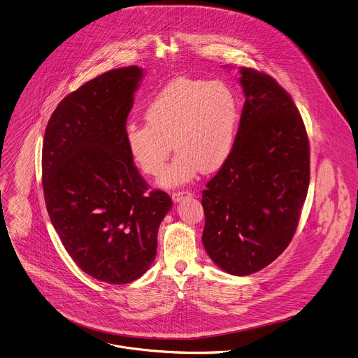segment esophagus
<instances>
[{
    "label": "esophagus",
    "mask_w": 358,
    "mask_h": 358,
    "mask_svg": "<svg viewBox=\"0 0 358 358\" xmlns=\"http://www.w3.org/2000/svg\"><path fill=\"white\" fill-rule=\"evenodd\" d=\"M192 194L189 192V191H178V192H174L173 195H171V198H173V201L174 202H180V201H182L184 198H187V196H191Z\"/></svg>",
    "instance_id": "1"
}]
</instances>
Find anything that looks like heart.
Wrapping results in <instances>:
<instances>
[{
  "mask_svg": "<svg viewBox=\"0 0 358 358\" xmlns=\"http://www.w3.org/2000/svg\"><path fill=\"white\" fill-rule=\"evenodd\" d=\"M146 122H129L125 143L135 164L157 176L173 146L178 150L162 173L167 188L189 182L203 169L215 171L230 157L240 124V101L224 82L177 78L148 104Z\"/></svg>",
  "mask_w": 358,
  "mask_h": 358,
  "instance_id": "obj_1",
  "label": "heart"
}]
</instances>
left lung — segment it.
Returning a JSON list of instances; mask_svg holds the SVG:
<instances>
[{"mask_svg": "<svg viewBox=\"0 0 358 358\" xmlns=\"http://www.w3.org/2000/svg\"><path fill=\"white\" fill-rule=\"evenodd\" d=\"M245 96L227 162L202 191L203 247L236 276L272 264L290 244L310 185V142L292 96L268 73L240 69Z\"/></svg>", "mask_w": 358, "mask_h": 358, "instance_id": "8db88e82", "label": "left lung"}]
</instances>
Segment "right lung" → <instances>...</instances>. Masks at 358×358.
Listing matches in <instances>:
<instances>
[{"instance_id":"1","label":"right lung","mask_w":358,"mask_h":358,"mask_svg":"<svg viewBox=\"0 0 358 358\" xmlns=\"http://www.w3.org/2000/svg\"><path fill=\"white\" fill-rule=\"evenodd\" d=\"M142 76L132 65L86 82L57 106L43 142L51 223L73 262L108 285L134 282L149 269L159 226L173 206L164 191H148L125 143Z\"/></svg>"}]
</instances>
